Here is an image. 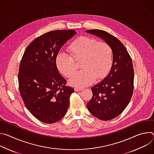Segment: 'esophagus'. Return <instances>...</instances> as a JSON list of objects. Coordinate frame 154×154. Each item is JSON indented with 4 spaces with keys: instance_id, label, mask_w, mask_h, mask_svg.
<instances>
[{
    "instance_id": "esophagus-1",
    "label": "esophagus",
    "mask_w": 154,
    "mask_h": 154,
    "mask_svg": "<svg viewBox=\"0 0 154 154\" xmlns=\"http://www.w3.org/2000/svg\"><path fill=\"white\" fill-rule=\"evenodd\" d=\"M74 90H75V91H80L82 90V88H79V87H76V88H75Z\"/></svg>"
}]
</instances>
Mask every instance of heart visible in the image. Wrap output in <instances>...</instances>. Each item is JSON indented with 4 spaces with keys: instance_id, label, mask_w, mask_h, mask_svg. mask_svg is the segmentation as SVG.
Listing matches in <instances>:
<instances>
[{
    "instance_id": "1",
    "label": "heart",
    "mask_w": 154,
    "mask_h": 154,
    "mask_svg": "<svg viewBox=\"0 0 154 154\" xmlns=\"http://www.w3.org/2000/svg\"><path fill=\"white\" fill-rule=\"evenodd\" d=\"M70 56L59 53L56 57V65L59 71L65 77H71L76 71L74 60H81L80 68L70 80L72 85L84 87L97 79L104 78L110 71L113 64V51L108 44L97 42L93 38L82 36L75 39L69 45Z\"/></svg>"
}]
</instances>
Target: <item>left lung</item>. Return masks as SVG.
I'll list each match as a JSON object with an SVG mask.
<instances>
[{
    "instance_id": "8db88e82",
    "label": "left lung",
    "mask_w": 154,
    "mask_h": 154,
    "mask_svg": "<svg viewBox=\"0 0 154 154\" xmlns=\"http://www.w3.org/2000/svg\"><path fill=\"white\" fill-rule=\"evenodd\" d=\"M86 33L101 38L110 46L113 64L107 76L91 88L93 97L87 103L89 112L96 118L108 121L119 116L127 107L134 92L132 61L123 44L115 36L98 29Z\"/></svg>"
}]
</instances>
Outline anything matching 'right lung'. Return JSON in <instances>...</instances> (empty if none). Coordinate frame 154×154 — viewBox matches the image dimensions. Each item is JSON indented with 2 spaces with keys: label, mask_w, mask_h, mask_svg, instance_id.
<instances>
[{
  "label": "right lung",
  "mask_w": 154,
  "mask_h": 154,
  "mask_svg": "<svg viewBox=\"0 0 154 154\" xmlns=\"http://www.w3.org/2000/svg\"><path fill=\"white\" fill-rule=\"evenodd\" d=\"M77 32L54 30L41 35L27 47L18 73L20 94L28 110L38 120L52 124L62 119L74 90L66 86L56 57L64 44Z\"/></svg>",
  "instance_id": "obj_1"
}]
</instances>
